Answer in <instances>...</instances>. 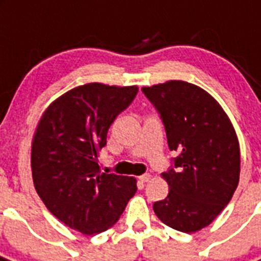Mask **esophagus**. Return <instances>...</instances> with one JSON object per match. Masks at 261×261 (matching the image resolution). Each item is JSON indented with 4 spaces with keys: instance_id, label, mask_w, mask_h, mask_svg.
I'll use <instances>...</instances> for the list:
<instances>
[{
    "instance_id": "1",
    "label": "esophagus",
    "mask_w": 261,
    "mask_h": 261,
    "mask_svg": "<svg viewBox=\"0 0 261 261\" xmlns=\"http://www.w3.org/2000/svg\"><path fill=\"white\" fill-rule=\"evenodd\" d=\"M150 178H152V175L149 174V173H146V174H144V175H141V177H140V181H141L142 184H145V182L150 181Z\"/></svg>"
}]
</instances>
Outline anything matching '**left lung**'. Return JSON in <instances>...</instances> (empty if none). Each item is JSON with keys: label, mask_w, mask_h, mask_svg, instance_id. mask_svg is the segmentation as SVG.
I'll use <instances>...</instances> for the list:
<instances>
[{"label": "left lung", "mask_w": 261, "mask_h": 261, "mask_svg": "<svg viewBox=\"0 0 261 261\" xmlns=\"http://www.w3.org/2000/svg\"><path fill=\"white\" fill-rule=\"evenodd\" d=\"M142 92L155 107L174 168L162 173L169 194L153 204L158 219L181 232L207 227L223 211L239 184L240 148L228 116L195 84L169 80Z\"/></svg>", "instance_id": "obj_1"}]
</instances>
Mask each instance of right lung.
<instances>
[{
  "instance_id": "right-lung-1",
  "label": "right lung",
  "mask_w": 261,
  "mask_h": 261,
  "mask_svg": "<svg viewBox=\"0 0 261 261\" xmlns=\"http://www.w3.org/2000/svg\"><path fill=\"white\" fill-rule=\"evenodd\" d=\"M139 92L137 86L88 83L47 107L31 142L38 195L54 217L86 235L108 230L137 191L136 179L101 173L99 150L107 133Z\"/></svg>"
}]
</instances>
